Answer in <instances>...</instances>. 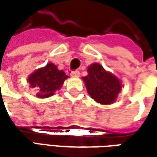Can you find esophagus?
Instances as JSON below:
<instances>
[{"label": "esophagus", "instance_id": "34e87169", "mask_svg": "<svg viewBox=\"0 0 157 157\" xmlns=\"http://www.w3.org/2000/svg\"><path fill=\"white\" fill-rule=\"evenodd\" d=\"M79 75H80V72L78 71H73L71 72V76L73 78H78V77H79Z\"/></svg>", "mask_w": 157, "mask_h": 157}]
</instances>
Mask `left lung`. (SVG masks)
<instances>
[{"label": "left lung", "instance_id": "left-lung-1", "mask_svg": "<svg viewBox=\"0 0 157 157\" xmlns=\"http://www.w3.org/2000/svg\"><path fill=\"white\" fill-rule=\"evenodd\" d=\"M87 72L82 79L91 98L101 105L114 103L123 87L120 78L98 63L89 65Z\"/></svg>", "mask_w": 157, "mask_h": 157}]
</instances>
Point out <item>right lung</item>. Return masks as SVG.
Segmentation results:
<instances>
[{
  "label": "right lung",
  "instance_id": "1",
  "mask_svg": "<svg viewBox=\"0 0 157 157\" xmlns=\"http://www.w3.org/2000/svg\"><path fill=\"white\" fill-rule=\"evenodd\" d=\"M68 78L63 71L57 69V65L48 63L44 67L33 71L28 77L27 81L30 87L36 89L37 98L45 99L54 95Z\"/></svg>",
  "mask_w": 157,
  "mask_h": 157
}]
</instances>
